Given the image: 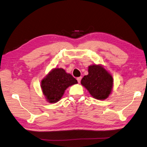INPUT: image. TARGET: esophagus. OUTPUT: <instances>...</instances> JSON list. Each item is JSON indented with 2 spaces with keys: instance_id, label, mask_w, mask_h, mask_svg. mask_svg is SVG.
Listing matches in <instances>:
<instances>
[{
  "instance_id": "esophagus-1",
  "label": "esophagus",
  "mask_w": 147,
  "mask_h": 147,
  "mask_svg": "<svg viewBox=\"0 0 147 147\" xmlns=\"http://www.w3.org/2000/svg\"><path fill=\"white\" fill-rule=\"evenodd\" d=\"M81 79H82V77H77V80L78 82H79V83L80 82Z\"/></svg>"
}]
</instances>
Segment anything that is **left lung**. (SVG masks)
I'll return each mask as SVG.
<instances>
[{"mask_svg": "<svg viewBox=\"0 0 147 147\" xmlns=\"http://www.w3.org/2000/svg\"><path fill=\"white\" fill-rule=\"evenodd\" d=\"M88 75L81 80V84L94 98L107 99L111 94L113 79L108 71L101 65H92L88 67Z\"/></svg>", "mask_w": 147, "mask_h": 147, "instance_id": "1", "label": "left lung"}]
</instances>
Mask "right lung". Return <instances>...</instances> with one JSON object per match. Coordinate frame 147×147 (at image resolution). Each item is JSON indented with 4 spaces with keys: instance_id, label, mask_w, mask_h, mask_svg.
Here are the masks:
<instances>
[{
    "instance_id": "add662e5",
    "label": "right lung",
    "mask_w": 147,
    "mask_h": 147,
    "mask_svg": "<svg viewBox=\"0 0 147 147\" xmlns=\"http://www.w3.org/2000/svg\"><path fill=\"white\" fill-rule=\"evenodd\" d=\"M77 83V80L63 68H55L41 81V88L47 101L55 103L61 99L68 87Z\"/></svg>"
}]
</instances>
